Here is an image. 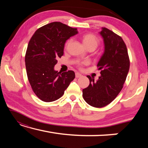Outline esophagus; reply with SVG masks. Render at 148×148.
Here are the masks:
<instances>
[{
	"label": "esophagus",
	"instance_id": "1",
	"mask_svg": "<svg viewBox=\"0 0 148 148\" xmlns=\"http://www.w3.org/2000/svg\"><path fill=\"white\" fill-rule=\"evenodd\" d=\"M82 75L80 74V73H79V72H76V77H82Z\"/></svg>",
	"mask_w": 148,
	"mask_h": 148
}]
</instances>
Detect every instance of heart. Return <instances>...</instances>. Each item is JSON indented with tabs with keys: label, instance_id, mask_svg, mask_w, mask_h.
<instances>
[{
	"label": "heart",
	"instance_id": "obj_1",
	"mask_svg": "<svg viewBox=\"0 0 148 148\" xmlns=\"http://www.w3.org/2000/svg\"><path fill=\"white\" fill-rule=\"evenodd\" d=\"M82 40H83V43L85 45V46L87 47H92L95 49L96 47L98 46V45L100 43V40L97 36H95V34H91V33H88L84 34L83 36H82ZM71 40H67L66 44H65V46H67L71 42ZM86 64V62H82L80 64Z\"/></svg>",
	"mask_w": 148,
	"mask_h": 148
}]
</instances>
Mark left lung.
<instances>
[{
    "instance_id": "obj_1",
    "label": "left lung",
    "mask_w": 148,
    "mask_h": 148,
    "mask_svg": "<svg viewBox=\"0 0 148 148\" xmlns=\"http://www.w3.org/2000/svg\"><path fill=\"white\" fill-rule=\"evenodd\" d=\"M99 34L104 44V53L97 64L101 76L97 82L87 76L90 84L82 91L85 101L95 108L104 107L116 99L123 87L130 66L128 51L121 37L105 27Z\"/></svg>"
}]
</instances>
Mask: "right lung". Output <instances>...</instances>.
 <instances>
[{
  "instance_id": "obj_1",
  "label": "right lung",
  "mask_w": 148,
  "mask_h": 148,
  "mask_svg": "<svg viewBox=\"0 0 148 148\" xmlns=\"http://www.w3.org/2000/svg\"><path fill=\"white\" fill-rule=\"evenodd\" d=\"M77 33L76 28L52 22L38 29L30 40L25 59L27 74L35 95L42 101L61 98L74 79V71L60 74L54 66L64 53L65 42Z\"/></svg>"
}]
</instances>
